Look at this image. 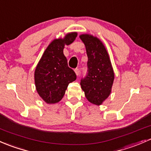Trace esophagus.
<instances>
[{"label": "esophagus", "mask_w": 151, "mask_h": 151, "mask_svg": "<svg viewBox=\"0 0 151 151\" xmlns=\"http://www.w3.org/2000/svg\"><path fill=\"white\" fill-rule=\"evenodd\" d=\"M74 70H75V73H76V75L78 76V75H79V72H80V71H79L78 68H76V69Z\"/></svg>", "instance_id": "obj_1"}]
</instances>
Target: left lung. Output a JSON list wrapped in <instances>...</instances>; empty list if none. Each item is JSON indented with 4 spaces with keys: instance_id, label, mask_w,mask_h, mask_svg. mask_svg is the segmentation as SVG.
<instances>
[{
    "instance_id": "obj_1",
    "label": "left lung",
    "mask_w": 151,
    "mask_h": 151,
    "mask_svg": "<svg viewBox=\"0 0 151 151\" xmlns=\"http://www.w3.org/2000/svg\"><path fill=\"white\" fill-rule=\"evenodd\" d=\"M86 46L87 75L81 80V86L86 99L91 103L99 105L111 92L114 73L108 53L97 37L88 34L80 35Z\"/></svg>"
}]
</instances>
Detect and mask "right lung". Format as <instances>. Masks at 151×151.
Returning <instances> with one entry per match:
<instances>
[{
    "instance_id": "add662e5",
    "label": "right lung",
    "mask_w": 151,
    "mask_h": 151,
    "mask_svg": "<svg viewBox=\"0 0 151 151\" xmlns=\"http://www.w3.org/2000/svg\"><path fill=\"white\" fill-rule=\"evenodd\" d=\"M77 32L67 34L63 38L54 40L42 55L35 70V83L38 94L46 103L60 102L68 84L76 79L73 70L68 67L63 54L65 45L75 41Z\"/></svg>"
}]
</instances>
